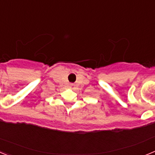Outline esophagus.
Here are the masks:
<instances>
[{
  "mask_svg": "<svg viewBox=\"0 0 155 155\" xmlns=\"http://www.w3.org/2000/svg\"><path fill=\"white\" fill-rule=\"evenodd\" d=\"M74 84H69V87L70 88H71V89H74Z\"/></svg>",
  "mask_w": 155,
  "mask_h": 155,
  "instance_id": "1",
  "label": "esophagus"
}]
</instances>
